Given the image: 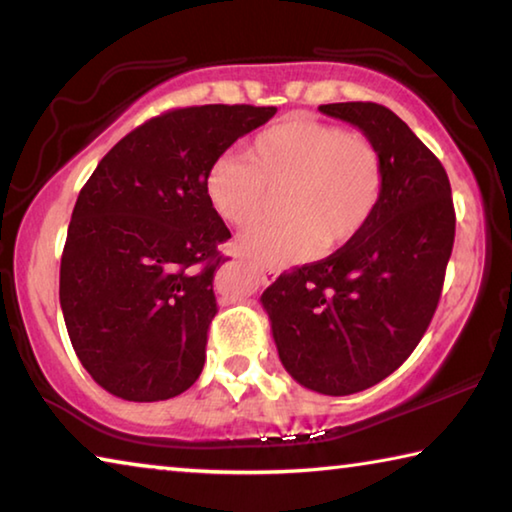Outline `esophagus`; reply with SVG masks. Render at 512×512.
<instances>
[{
	"instance_id": "34e87169",
	"label": "esophagus",
	"mask_w": 512,
	"mask_h": 512,
	"mask_svg": "<svg viewBox=\"0 0 512 512\" xmlns=\"http://www.w3.org/2000/svg\"><path fill=\"white\" fill-rule=\"evenodd\" d=\"M259 271V277H262L264 284H271L277 275H280V271H275V268H264V266H257Z\"/></svg>"
}]
</instances>
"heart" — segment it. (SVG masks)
<instances>
[{
    "mask_svg": "<svg viewBox=\"0 0 512 512\" xmlns=\"http://www.w3.org/2000/svg\"><path fill=\"white\" fill-rule=\"evenodd\" d=\"M248 163L221 155L205 173V198L232 228H253L287 194V221L246 232L237 250L266 264H293L320 248H343L363 235L386 189V164L368 135L311 117H287L246 144Z\"/></svg>",
    "mask_w": 512,
    "mask_h": 512,
    "instance_id": "obj_1",
    "label": "heart"
}]
</instances>
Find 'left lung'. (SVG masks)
Instances as JSON below:
<instances>
[{
    "instance_id": "left-lung-1",
    "label": "left lung",
    "mask_w": 512,
    "mask_h": 512,
    "mask_svg": "<svg viewBox=\"0 0 512 512\" xmlns=\"http://www.w3.org/2000/svg\"><path fill=\"white\" fill-rule=\"evenodd\" d=\"M379 146L386 189L359 239L262 293L282 366L311 391L352 395L409 359L436 314L456 214L447 171L393 110L327 103Z\"/></svg>"
}]
</instances>
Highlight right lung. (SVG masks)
<instances>
[{"label": "right lung", "mask_w": 512, "mask_h": 512, "mask_svg": "<svg viewBox=\"0 0 512 512\" xmlns=\"http://www.w3.org/2000/svg\"><path fill=\"white\" fill-rule=\"evenodd\" d=\"M273 106H192L144 121L103 155L76 198L60 307L76 357L108 393L160 402L201 375L214 273L230 230L205 173Z\"/></svg>", "instance_id": "add662e5"}]
</instances>
